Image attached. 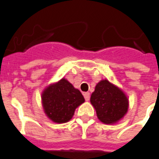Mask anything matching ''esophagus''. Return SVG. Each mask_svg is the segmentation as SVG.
Instances as JSON below:
<instances>
[{"mask_svg":"<svg viewBox=\"0 0 159 159\" xmlns=\"http://www.w3.org/2000/svg\"><path fill=\"white\" fill-rule=\"evenodd\" d=\"M83 95H84V98H85L86 101H89V100L90 99V93H89V92H84Z\"/></svg>","mask_w":159,"mask_h":159,"instance_id":"esophagus-1","label":"esophagus"}]
</instances>
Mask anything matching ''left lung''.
I'll use <instances>...</instances> for the list:
<instances>
[{
	"mask_svg": "<svg viewBox=\"0 0 159 159\" xmlns=\"http://www.w3.org/2000/svg\"><path fill=\"white\" fill-rule=\"evenodd\" d=\"M90 102L98 119L105 124H116L128 111V97L122 89L106 79L96 84Z\"/></svg>",
	"mask_w": 159,
	"mask_h": 159,
	"instance_id": "left-lung-1",
	"label": "left lung"
}]
</instances>
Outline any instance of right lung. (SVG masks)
I'll return each instance as SVG.
<instances>
[{
    "mask_svg": "<svg viewBox=\"0 0 159 159\" xmlns=\"http://www.w3.org/2000/svg\"><path fill=\"white\" fill-rule=\"evenodd\" d=\"M41 98L46 116L57 124L70 120L75 109L84 102L81 92L64 78L47 86Z\"/></svg>",
    "mask_w": 159,
    "mask_h": 159,
    "instance_id": "obj_1",
    "label": "right lung"
}]
</instances>
